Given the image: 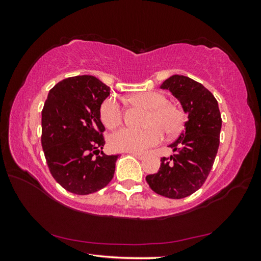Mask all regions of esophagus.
<instances>
[{
    "instance_id": "34e87169",
    "label": "esophagus",
    "mask_w": 261,
    "mask_h": 261,
    "mask_svg": "<svg viewBox=\"0 0 261 261\" xmlns=\"http://www.w3.org/2000/svg\"><path fill=\"white\" fill-rule=\"evenodd\" d=\"M129 154H131V155H134L135 158H137V159H139V160H141V159H144V154H141V153H137V152H127Z\"/></svg>"
}]
</instances>
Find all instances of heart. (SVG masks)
<instances>
[{"label":"heart","instance_id":"1","mask_svg":"<svg viewBox=\"0 0 261 261\" xmlns=\"http://www.w3.org/2000/svg\"><path fill=\"white\" fill-rule=\"evenodd\" d=\"M130 102L147 108L144 129H124L115 132L109 138L114 151L143 153L162 140L163 132L175 136L182 130L184 114L178 107L167 102L166 95L156 91L137 92L130 96ZM100 117L108 129H115L123 121V110L114 98L106 99L100 108Z\"/></svg>","mask_w":261,"mask_h":261}]
</instances>
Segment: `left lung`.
I'll use <instances>...</instances> for the list:
<instances>
[{
  "label": "left lung",
  "instance_id": "8db88e82",
  "mask_svg": "<svg viewBox=\"0 0 261 261\" xmlns=\"http://www.w3.org/2000/svg\"><path fill=\"white\" fill-rule=\"evenodd\" d=\"M160 87L179 101L188 121L178 138L168 145L173 155L162 158L160 169L147 175L146 180L160 196L182 199L205 183L219 149L222 120L218 101L200 83L174 74Z\"/></svg>",
  "mask_w": 261,
  "mask_h": 261
}]
</instances>
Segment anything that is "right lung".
<instances>
[{
	"label": "right lung",
	"mask_w": 261,
	"mask_h": 261,
	"mask_svg": "<svg viewBox=\"0 0 261 261\" xmlns=\"http://www.w3.org/2000/svg\"><path fill=\"white\" fill-rule=\"evenodd\" d=\"M109 94L110 87L87 74L63 79L48 93L41 113L42 149L53 177L71 193L96 192L114 177L118 155L101 151L100 108Z\"/></svg>",
	"instance_id": "obj_1"
}]
</instances>
